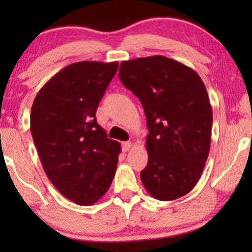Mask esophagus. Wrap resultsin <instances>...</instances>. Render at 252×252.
Masks as SVG:
<instances>
[{
	"mask_svg": "<svg viewBox=\"0 0 252 252\" xmlns=\"http://www.w3.org/2000/svg\"><path fill=\"white\" fill-rule=\"evenodd\" d=\"M122 147H123V150L126 153V151H128L130 149V147H132V142H129V141H126V142H123Z\"/></svg>",
	"mask_w": 252,
	"mask_h": 252,
	"instance_id": "1",
	"label": "esophagus"
}]
</instances>
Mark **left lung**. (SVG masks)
I'll return each mask as SVG.
<instances>
[{"instance_id": "left-lung-1", "label": "left lung", "mask_w": 252, "mask_h": 252, "mask_svg": "<svg viewBox=\"0 0 252 252\" xmlns=\"http://www.w3.org/2000/svg\"><path fill=\"white\" fill-rule=\"evenodd\" d=\"M119 79L146 113L148 164L140 173L144 188L159 201L180 198L201 178L211 143L212 109L202 79L159 55L123 62Z\"/></svg>"}]
</instances>
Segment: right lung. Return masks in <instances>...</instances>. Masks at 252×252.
<instances>
[{"instance_id": "add662e5", "label": "right lung", "mask_w": 252, "mask_h": 252, "mask_svg": "<svg viewBox=\"0 0 252 252\" xmlns=\"http://www.w3.org/2000/svg\"><path fill=\"white\" fill-rule=\"evenodd\" d=\"M117 70V62L67 65L40 89L31 110V133L43 170L75 204L98 201L115 177L120 143L108 139L95 115Z\"/></svg>"}]
</instances>
